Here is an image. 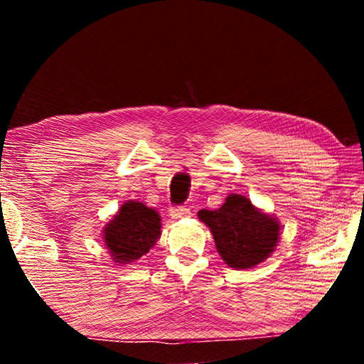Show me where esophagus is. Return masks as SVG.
<instances>
[{
    "label": "esophagus",
    "instance_id": "34e87169",
    "mask_svg": "<svg viewBox=\"0 0 364 364\" xmlns=\"http://www.w3.org/2000/svg\"><path fill=\"white\" fill-rule=\"evenodd\" d=\"M170 215L173 218H188L191 217V210L188 207H171Z\"/></svg>",
    "mask_w": 364,
    "mask_h": 364
}]
</instances>
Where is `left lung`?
<instances>
[{
	"instance_id": "8db88e82",
	"label": "left lung",
	"mask_w": 364,
	"mask_h": 364,
	"mask_svg": "<svg viewBox=\"0 0 364 364\" xmlns=\"http://www.w3.org/2000/svg\"><path fill=\"white\" fill-rule=\"evenodd\" d=\"M197 217L210 228L218 254L231 268L247 269L264 262L279 241V221L241 194H230L217 210L204 208Z\"/></svg>"
}]
</instances>
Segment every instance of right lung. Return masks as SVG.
I'll return each instance as SVG.
<instances>
[{"label": "right lung", "mask_w": 364, "mask_h": 364, "mask_svg": "<svg viewBox=\"0 0 364 364\" xmlns=\"http://www.w3.org/2000/svg\"><path fill=\"white\" fill-rule=\"evenodd\" d=\"M160 215L136 200H128L104 228V242L117 263L139 260L160 237Z\"/></svg>", "instance_id": "obj_1"}]
</instances>
